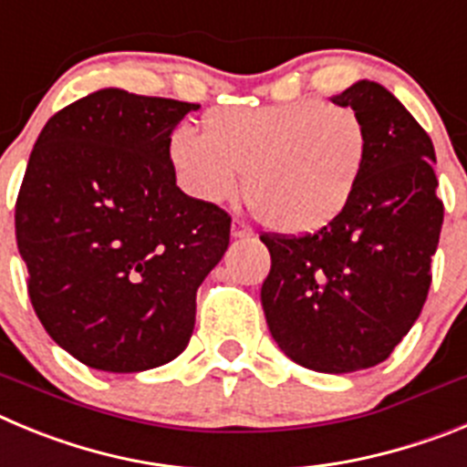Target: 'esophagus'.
<instances>
[{"instance_id":"34e87169","label":"esophagus","mask_w":467,"mask_h":467,"mask_svg":"<svg viewBox=\"0 0 467 467\" xmlns=\"http://www.w3.org/2000/svg\"><path fill=\"white\" fill-rule=\"evenodd\" d=\"M251 233H254V230H251V225L246 223V221H242V218H234V221H233V237H249Z\"/></svg>"}]
</instances>
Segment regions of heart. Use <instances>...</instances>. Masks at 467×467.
<instances>
[{"label": "heart", "instance_id": "b5f03b06", "mask_svg": "<svg viewBox=\"0 0 467 467\" xmlns=\"http://www.w3.org/2000/svg\"><path fill=\"white\" fill-rule=\"evenodd\" d=\"M368 158V130L351 107L305 98L212 113L207 132L183 123L170 161L188 195L228 202L242 191L260 223L300 234L337 218Z\"/></svg>", "mask_w": 467, "mask_h": 467}]
</instances>
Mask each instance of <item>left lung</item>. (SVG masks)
Here are the masks:
<instances>
[{"mask_svg":"<svg viewBox=\"0 0 467 467\" xmlns=\"http://www.w3.org/2000/svg\"><path fill=\"white\" fill-rule=\"evenodd\" d=\"M333 102L363 119V174L323 228L260 234L272 255L260 300L288 358L344 375L389 358L421 314L444 204L431 137L384 86L358 81Z\"/></svg>","mask_w":467,"mask_h":467,"instance_id":"obj_1","label":"left lung"}]
</instances>
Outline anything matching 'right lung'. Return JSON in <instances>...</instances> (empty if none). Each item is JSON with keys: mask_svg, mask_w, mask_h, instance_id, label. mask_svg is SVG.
Segmentation results:
<instances>
[{"mask_svg": "<svg viewBox=\"0 0 467 467\" xmlns=\"http://www.w3.org/2000/svg\"><path fill=\"white\" fill-rule=\"evenodd\" d=\"M197 109L104 88L60 109L29 155L16 200L29 300L88 368L141 372L191 342L233 221L176 186L171 130Z\"/></svg>", "mask_w": 467, "mask_h": 467, "instance_id": "1", "label": "right lung"}]
</instances>
